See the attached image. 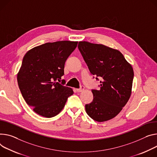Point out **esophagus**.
Returning a JSON list of instances; mask_svg holds the SVG:
<instances>
[{
	"label": "esophagus",
	"instance_id": "obj_1",
	"mask_svg": "<svg viewBox=\"0 0 157 157\" xmlns=\"http://www.w3.org/2000/svg\"><path fill=\"white\" fill-rule=\"evenodd\" d=\"M84 87L83 86H81L79 88L76 89V91L78 92V93H79V92H82V91H84Z\"/></svg>",
	"mask_w": 157,
	"mask_h": 157
}]
</instances>
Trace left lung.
<instances>
[{
  "label": "left lung",
  "mask_w": 157,
  "mask_h": 157,
  "mask_svg": "<svg viewBox=\"0 0 157 157\" xmlns=\"http://www.w3.org/2000/svg\"><path fill=\"white\" fill-rule=\"evenodd\" d=\"M78 49L100 90H92L93 100L85 105L88 116L103 122L115 117L129 99L134 77L132 66L118 50L86 41ZM94 78V77H93Z\"/></svg>",
  "instance_id": "8db88e82"
}]
</instances>
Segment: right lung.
I'll return each instance as SVG.
<instances>
[{
  "instance_id": "1",
  "label": "right lung",
  "mask_w": 157,
  "mask_h": 157,
  "mask_svg": "<svg viewBox=\"0 0 157 157\" xmlns=\"http://www.w3.org/2000/svg\"><path fill=\"white\" fill-rule=\"evenodd\" d=\"M78 42L57 41L35 47L24 56L17 75L21 93L38 115L52 118L61 111L73 90L64 86L65 62ZM59 81L58 82L57 81Z\"/></svg>"
}]
</instances>
